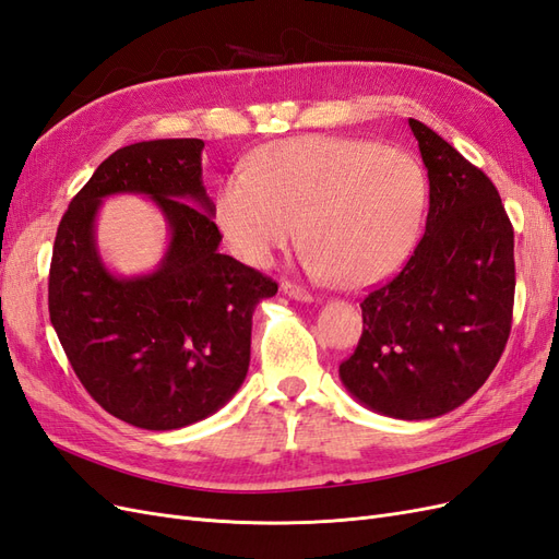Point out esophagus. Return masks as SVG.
I'll return each instance as SVG.
<instances>
[{
    "instance_id": "1",
    "label": "esophagus",
    "mask_w": 559,
    "mask_h": 559,
    "mask_svg": "<svg viewBox=\"0 0 559 559\" xmlns=\"http://www.w3.org/2000/svg\"><path fill=\"white\" fill-rule=\"evenodd\" d=\"M280 289L289 296V298H294V300H300V302H312L314 300V296L308 292V289H302V286H298V284H294V282H282V286Z\"/></svg>"
}]
</instances>
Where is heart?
Returning <instances> with one entry per match:
<instances>
[{
  "label": "heart",
  "instance_id": "1",
  "mask_svg": "<svg viewBox=\"0 0 559 559\" xmlns=\"http://www.w3.org/2000/svg\"><path fill=\"white\" fill-rule=\"evenodd\" d=\"M427 193V175L408 151L308 134L259 148L247 170L228 175L216 224L249 265H267L302 233L312 275L361 289L411 257Z\"/></svg>",
  "mask_w": 559,
  "mask_h": 559
}]
</instances>
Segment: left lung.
<instances>
[{
    "label": "left lung",
    "mask_w": 559,
    "mask_h": 559,
    "mask_svg": "<svg viewBox=\"0 0 559 559\" xmlns=\"http://www.w3.org/2000/svg\"><path fill=\"white\" fill-rule=\"evenodd\" d=\"M429 177L427 230L401 273L361 302L341 380L370 411L431 419L460 408L511 335L513 226L489 177L411 118Z\"/></svg>",
    "instance_id": "1"
}]
</instances>
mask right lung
I'll use <instances>...</instances> for the list:
<instances>
[{
	"instance_id": "obj_1",
	"label": "right lung",
	"mask_w": 559,
	"mask_h": 559,
	"mask_svg": "<svg viewBox=\"0 0 559 559\" xmlns=\"http://www.w3.org/2000/svg\"><path fill=\"white\" fill-rule=\"evenodd\" d=\"M202 140H154L114 151L58 226L48 312L76 378L103 408L148 431L216 413L247 378L251 314L277 282L226 253L202 186ZM154 199L171 247L151 276L116 278L94 247L98 202Z\"/></svg>"
}]
</instances>
